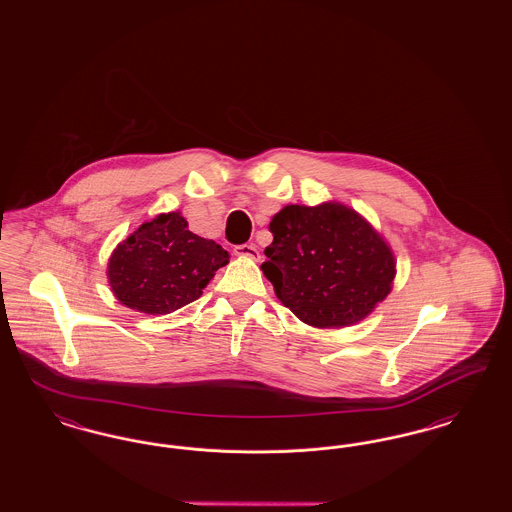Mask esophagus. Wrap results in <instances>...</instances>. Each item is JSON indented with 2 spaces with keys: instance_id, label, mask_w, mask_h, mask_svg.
Instances as JSON below:
<instances>
[{
  "instance_id": "obj_1",
  "label": "esophagus",
  "mask_w": 512,
  "mask_h": 512,
  "mask_svg": "<svg viewBox=\"0 0 512 512\" xmlns=\"http://www.w3.org/2000/svg\"><path fill=\"white\" fill-rule=\"evenodd\" d=\"M234 255L238 257H249V259H259V251L253 244L234 245Z\"/></svg>"
}]
</instances>
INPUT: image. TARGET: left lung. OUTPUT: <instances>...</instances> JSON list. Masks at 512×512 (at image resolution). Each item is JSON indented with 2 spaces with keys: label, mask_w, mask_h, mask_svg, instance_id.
<instances>
[{
  "label": "left lung",
  "mask_w": 512,
  "mask_h": 512,
  "mask_svg": "<svg viewBox=\"0 0 512 512\" xmlns=\"http://www.w3.org/2000/svg\"><path fill=\"white\" fill-rule=\"evenodd\" d=\"M263 272L293 315L317 328L355 324L390 293V247L340 203L288 205L270 222Z\"/></svg>",
  "instance_id": "left-lung-1"
}]
</instances>
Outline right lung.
Wrapping results in <instances>:
<instances>
[{
    "mask_svg": "<svg viewBox=\"0 0 512 512\" xmlns=\"http://www.w3.org/2000/svg\"><path fill=\"white\" fill-rule=\"evenodd\" d=\"M224 265L228 251L190 232L180 213H167L117 245L107 276L122 305L167 315L195 301Z\"/></svg>",
    "mask_w": 512,
    "mask_h": 512,
    "instance_id": "obj_1",
    "label": "right lung"
}]
</instances>
